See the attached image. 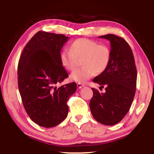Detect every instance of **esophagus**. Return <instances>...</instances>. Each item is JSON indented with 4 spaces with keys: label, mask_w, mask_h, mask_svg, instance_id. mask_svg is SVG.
Here are the masks:
<instances>
[{
    "label": "esophagus",
    "mask_w": 154,
    "mask_h": 154,
    "mask_svg": "<svg viewBox=\"0 0 154 154\" xmlns=\"http://www.w3.org/2000/svg\"><path fill=\"white\" fill-rule=\"evenodd\" d=\"M77 85V88H79V89H80V88H83V87H84V85L82 84V83H78Z\"/></svg>",
    "instance_id": "34e87169"
}]
</instances>
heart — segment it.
I'll return each instance as SVG.
<instances>
[{"mask_svg": "<svg viewBox=\"0 0 154 154\" xmlns=\"http://www.w3.org/2000/svg\"><path fill=\"white\" fill-rule=\"evenodd\" d=\"M111 50L106 45H100L95 41L85 38L75 40L71 49L65 48L60 54V60L64 69L72 71L76 66L77 58H82V68L71 72L70 78L79 83H85L95 72L105 71L111 60Z\"/></svg>", "mask_w": 154, "mask_h": 154, "instance_id": "heart-1", "label": "heart"}]
</instances>
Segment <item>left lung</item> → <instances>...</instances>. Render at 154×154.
Returning a JSON list of instances; mask_svg holds the SVG:
<instances>
[{
  "mask_svg": "<svg viewBox=\"0 0 154 154\" xmlns=\"http://www.w3.org/2000/svg\"><path fill=\"white\" fill-rule=\"evenodd\" d=\"M110 41L111 60L105 71L96 77L93 82L105 93L92 88L90 102L92 116L99 123L113 126L119 123L128 112L136 92L137 71L130 45L123 38L112 34L98 36Z\"/></svg>",
  "mask_w": 154,
  "mask_h": 154,
  "instance_id": "left-lung-1",
  "label": "left lung"
}]
</instances>
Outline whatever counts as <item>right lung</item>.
<instances>
[{
    "mask_svg": "<svg viewBox=\"0 0 154 154\" xmlns=\"http://www.w3.org/2000/svg\"><path fill=\"white\" fill-rule=\"evenodd\" d=\"M69 37L39 31L28 41L18 62V88L30 118L41 126L54 127L66 118L67 101L77 90L72 82L57 88L69 77L60 54Z\"/></svg>",
    "mask_w": 154,
    "mask_h": 154,
    "instance_id": "add662e5",
    "label": "right lung"
}]
</instances>
